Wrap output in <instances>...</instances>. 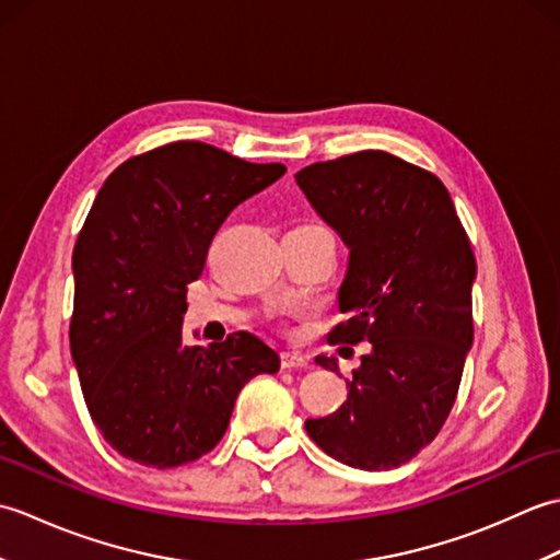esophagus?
Wrapping results in <instances>:
<instances>
[{"label":"esophagus","instance_id":"obj_1","mask_svg":"<svg viewBox=\"0 0 560 560\" xmlns=\"http://www.w3.org/2000/svg\"><path fill=\"white\" fill-rule=\"evenodd\" d=\"M307 365H311V359L299 351L281 353V368H287V371H291V368H307Z\"/></svg>","mask_w":560,"mask_h":560}]
</instances>
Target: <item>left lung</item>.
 <instances>
[{"label": "left lung", "mask_w": 560, "mask_h": 560, "mask_svg": "<svg viewBox=\"0 0 560 560\" xmlns=\"http://www.w3.org/2000/svg\"><path fill=\"white\" fill-rule=\"evenodd\" d=\"M295 183L349 247L337 293L347 319L329 341L371 343L347 401L305 431L349 467H399L438 435L457 397L474 341L469 237L445 185L385 151L313 163ZM315 363L339 373L337 359Z\"/></svg>", "instance_id": "8db88e82"}]
</instances>
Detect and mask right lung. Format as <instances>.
Returning <instances> with one entry per match:
<instances>
[{"label": "right lung", "instance_id": "obj_1", "mask_svg": "<svg viewBox=\"0 0 560 560\" xmlns=\"http://www.w3.org/2000/svg\"><path fill=\"white\" fill-rule=\"evenodd\" d=\"M283 173L175 141L103 183L71 255L69 347L91 419L122 457L156 469L199 459L247 380L279 371V353L247 331L185 347L183 315L221 223Z\"/></svg>", "mask_w": 560, "mask_h": 560}]
</instances>
